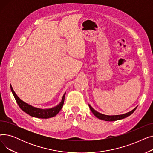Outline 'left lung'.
<instances>
[{
  "label": "left lung",
  "instance_id": "left-lung-1",
  "mask_svg": "<svg viewBox=\"0 0 153 153\" xmlns=\"http://www.w3.org/2000/svg\"><path fill=\"white\" fill-rule=\"evenodd\" d=\"M89 107L91 109V110L92 111V112L93 113V114L100 120H105V121H107V122H113V121H116V120H122L123 119L126 117H128V116L131 115L133 112L135 111V110L137 108V107H136L134 109H133L131 111L128 112V113H126L125 114H122V115H104L102 114L99 113V112L95 110H94L90 105L89 104Z\"/></svg>",
  "mask_w": 153,
  "mask_h": 153
}]
</instances>
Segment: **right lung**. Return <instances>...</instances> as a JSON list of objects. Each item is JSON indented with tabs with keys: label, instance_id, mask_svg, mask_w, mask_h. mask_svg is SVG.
<instances>
[{
	"label": "right lung",
	"instance_id": "add662e5",
	"mask_svg": "<svg viewBox=\"0 0 153 153\" xmlns=\"http://www.w3.org/2000/svg\"><path fill=\"white\" fill-rule=\"evenodd\" d=\"M10 89L15 99V100L17 102L20 108L29 115L33 117H36L39 118H50L57 115L59 112V111L61 110V108H62L64 102V98H65V95H66V92H65L62 96L61 102L58 104V105L50 108L43 109V108L35 107L33 106L30 105V104L23 102L18 97V95L15 94L11 85H10Z\"/></svg>",
	"mask_w": 153,
	"mask_h": 153
}]
</instances>
